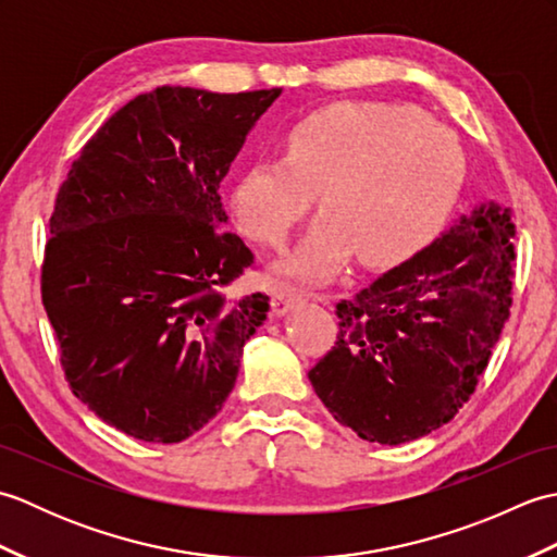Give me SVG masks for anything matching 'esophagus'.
I'll return each mask as SVG.
<instances>
[{"label": "esophagus", "instance_id": "esophagus-1", "mask_svg": "<svg viewBox=\"0 0 557 557\" xmlns=\"http://www.w3.org/2000/svg\"><path fill=\"white\" fill-rule=\"evenodd\" d=\"M304 301V292H299L297 287H289V285H277L272 289V311L275 313H287L294 304Z\"/></svg>", "mask_w": 557, "mask_h": 557}]
</instances>
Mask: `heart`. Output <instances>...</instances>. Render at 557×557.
I'll return each mask as SVG.
<instances>
[{"mask_svg":"<svg viewBox=\"0 0 557 557\" xmlns=\"http://www.w3.org/2000/svg\"><path fill=\"white\" fill-rule=\"evenodd\" d=\"M457 136L413 104L339 100L294 122L282 158L258 160L232 191L239 230L280 251L309 215L325 220L285 268L330 275L349 251L359 263H389L429 236L465 182Z\"/></svg>","mask_w":557,"mask_h":557,"instance_id":"obj_1","label":"heart"}]
</instances>
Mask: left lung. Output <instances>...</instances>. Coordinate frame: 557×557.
<instances>
[{
  "label": "left lung",
  "mask_w": 557,
  "mask_h": 557,
  "mask_svg": "<svg viewBox=\"0 0 557 557\" xmlns=\"http://www.w3.org/2000/svg\"><path fill=\"white\" fill-rule=\"evenodd\" d=\"M515 234L512 210L488 200L337 304L309 381L342 425L399 445L467 405L510 318Z\"/></svg>",
  "instance_id": "obj_1"
}]
</instances>
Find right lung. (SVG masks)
<instances>
[{"label":"right lung","instance_id":"add662e5","mask_svg":"<svg viewBox=\"0 0 557 557\" xmlns=\"http://www.w3.org/2000/svg\"><path fill=\"white\" fill-rule=\"evenodd\" d=\"M282 88L162 86L126 102L59 186L40 292L83 405L138 441L180 443L232 393L265 294L232 301L253 265L220 182Z\"/></svg>","mask_w":557,"mask_h":557}]
</instances>
